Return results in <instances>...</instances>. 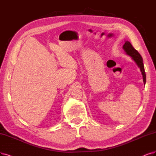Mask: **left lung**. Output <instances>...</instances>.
<instances>
[{"mask_svg":"<svg viewBox=\"0 0 156 156\" xmlns=\"http://www.w3.org/2000/svg\"><path fill=\"white\" fill-rule=\"evenodd\" d=\"M123 48L125 51L126 54L132 56V59H133L136 62L138 67L140 68L141 72L143 75V82H144V84H145L146 74H145V68H144V65L143 63V58H142L141 55L138 53V51L137 50H136L133 46L132 45V44L128 41H126V42L125 43V44L123 46Z\"/></svg>","mask_w":156,"mask_h":156,"instance_id":"obj_1","label":"left lung"}]
</instances>
